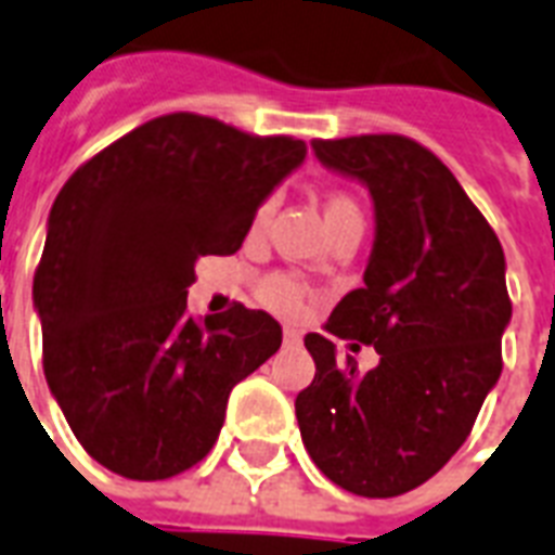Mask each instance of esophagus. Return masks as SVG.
<instances>
[{"instance_id":"esophagus-1","label":"esophagus","mask_w":555,"mask_h":555,"mask_svg":"<svg viewBox=\"0 0 555 555\" xmlns=\"http://www.w3.org/2000/svg\"><path fill=\"white\" fill-rule=\"evenodd\" d=\"M282 339H285V346H299V343H302V334L296 328H285Z\"/></svg>"}]
</instances>
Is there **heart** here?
Here are the masks:
<instances>
[{"mask_svg":"<svg viewBox=\"0 0 555 555\" xmlns=\"http://www.w3.org/2000/svg\"><path fill=\"white\" fill-rule=\"evenodd\" d=\"M270 212H273V207H270V204H261L256 218H253V227L259 230V227L268 224ZM322 212H325L328 227L339 224V221H346V218H363L360 204H357L351 195H346V192H331V195H325V201H322ZM259 296L261 302L279 313H294L296 308H299V285H296L291 276L264 279L259 287Z\"/></svg>","mask_w":555,"mask_h":555,"instance_id":"b5f03b06","label":"heart"}]
</instances>
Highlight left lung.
Returning <instances> with one entry per match:
<instances>
[{
	"label": "left lung",
	"mask_w": 555,
	"mask_h": 555,
	"mask_svg": "<svg viewBox=\"0 0 555 555\" xmlns=\"http://www.w3.org/2000/svg\"><path fill=\"white\" fill-rule=\"evenodd\" d=\"M311 146L322 167L369 186L374 247L363 287L339 299L325 331L374 346L379 363L360 371L351 354L339 360L331 337L308 334L317 374L296 395V421L337 487L391 499L455 455L499 383L513 317L507 261L457 178L412 138Z\"/></svg>",
	"instance_id": "8db88e82"
}]
</instances>
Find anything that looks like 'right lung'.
<instances>
[{
    "label": "right lung",
    "mask_w": 555,
    "mask_h": 555,
    "mask_svg": "<svg viewBox=\"0 0 555 555\" xmlns=\"http://www.w3.org/2000/svg\"><path fill=\"white\" fill-rule=\"evenodd\" d=\"M308 155L212 117H155L82 164L56 195L34 276L42 369L98 464L164 481L207 455L227 397L282 346L270 313L192 320L201 256L242 247L256 209Z\"/></svg>",
    "instance_id": "right-lung-1"
}]
</instances>
